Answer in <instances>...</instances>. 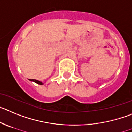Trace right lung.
Masks as SVG:
<instances>
[{"instance_id": "1", "label": "right lung", "mask_w": 132, "mask_h": 132, "mask_svg": "<svg viewBox=\"0 0 132 132\" xmlns=\"http://www.w3.org/2000/svg\"><path fill=\"white\" fill-rule=\"evenodd\" d=\"M29 80L31 81H34V82H35L36 84H39V85H43V83H42L41 81H40L36 80V79H29Z\"/></svg>"}]
</instances>
